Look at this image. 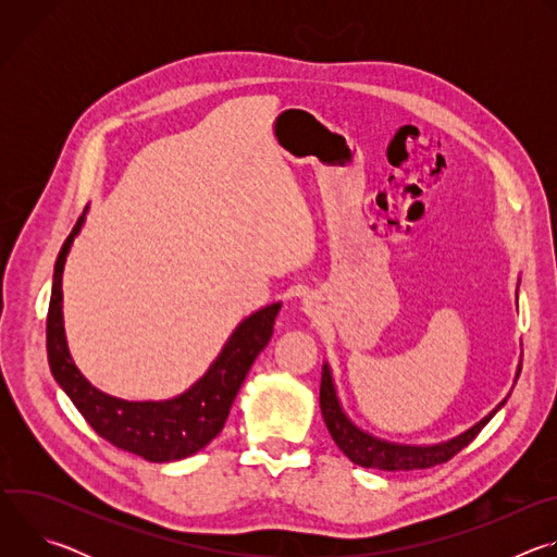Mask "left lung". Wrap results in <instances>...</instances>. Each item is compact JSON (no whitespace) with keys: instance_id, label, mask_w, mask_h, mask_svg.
Here are the masks:
<instances>
[{"instance_id":"obj_1","label":"left lung","mask_w":557,"mask_h":557,"mask_svg":"<svg viewBox=\"0 0 557 557\" xmlns=\"http://www.w3.org/2000/svg\"><path fill=\"white\" fill-rule=\"evenodd\" d=\"M520 376V366L516 372V381ZM507 404V399L492 410L481 423H475L469 428L465 434L438 443V445H399V443H387L381 438H374L372 434L359 430L342 410L339 399H337V389L333 383V374L329 363L322 368V385H320V406L324 414V423L337 443V447L361 467H372V469H383V471H410V469H428L441 462H447L454 458L462 447H467L475 436L481 434V430L492 421V417Z\"/></svg>"}]
</instances>
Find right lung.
<instances>
[{"label":"right lung","mask_w":557,"mask_h":557,"mask_svg":"<svg viewBox=\"0 0 557 557\" xmlns=\"http://www.w3.org/2000/svg\"><path fill=\"white\" fill-rule=\"evenodd\" d=\"M86 213V211H84ZM84 224V215L76 220L67 240L63 243L54 262L52 295L46 320V350L52 376L70 396V401L92 430L119 449L136 454L151 462L181 460L205 445H209L228 417L237 389L245 383L253 361L264 350L273 335L275 317L282 304H271L237 326L224 344L218 359L209 366L202 379H198L187 392L170 401H123L110 396L78 372L74 366L61 312V275L65 256L74 235Z\"/></svg>","instance_id":"obj_1"}]
</instances>
